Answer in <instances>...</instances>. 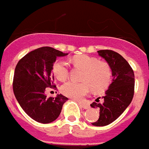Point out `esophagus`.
Masks as SVG:
<instances>
[{"label": "esophagus", "instance_id": "1", "mask_svg": "<svg viewBox=\"0 0 149 149\" xmlns=\"http://www.w3.org/2000/svg\"><path fill=\"white\" fill-rule=\"evenodd\" d=\"M79 104L81 107H82V108H84V109H88V108H89V105L87 104L83 103V102H79Z\"/></svg>", "mask_w": 149, "mask_h": 149}]
</instances>
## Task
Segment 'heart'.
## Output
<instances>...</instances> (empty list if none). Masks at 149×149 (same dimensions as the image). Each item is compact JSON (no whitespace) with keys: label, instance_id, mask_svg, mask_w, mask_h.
<instances>
[{"label":"heart","instance_id":"heart-1","mask_svg":"<svg viewBox=\"0 0 149 149\" xmlns=\"http://www.w3.org/2000/svg\"><path fill=\"white\" fill-rule=\"evenodd\" d=\"M74 66L84 70L82 82L69 81L62 86L63 95L79 100L89 92L92 88L95 92H102L108 88L112 78V71L110 65L106 62L99 61L98 58L82 54L72 58ZM54 74L59 80L64 81L69 76L68 64L63 60H57L52 67Z\"/></svg>","mask_w":149,"mask_h":149}]
</instances>
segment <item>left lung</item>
<instances>
[{
    "label": "left lung",
    "mask_w": 149,
    "mask_h": 149,
    "mask_svg": "<svg viewBox=\"0 0 149 149\" xmlns=\"http://www.w3.org/2000/svg\"><path fill=\"white\" fill-rule=\"evenodd\" d=\"M98 53L110 65L113 76L102 103H98L100 98H98V101L91 104V107L100 109L99 118L92 124L104 127L117 120L131 103L134 95L135 77L130 65L120 54L111 50H100Z\"/></svg>",
    "instance_id": "left-lung-1"
}]
</instances>
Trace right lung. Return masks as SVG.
Listing matches in <instances>:
<instances>
[{
    "instance_id": "1",
    "label": "right lung",
    "mask_w": 149,
    "mask_h": 149,
    "mask_svg": "<svg viewBox=\"0 0 149 149\" xmlns=\"http://www.w3.org/2000/svg\"><path fill=\"white\" fill-rule=\"evenodd\" d=\"M66 55L53 47H39L22 57L16 66L13 81L15 97L22 110L38 123L55 120L68 100L61 94L56 98H48L45 94L47 88H57L52 67L57 57Z\"/></svg>"
}]
</instances>
